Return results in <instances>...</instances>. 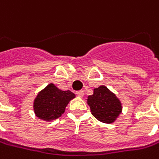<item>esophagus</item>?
<instances>
[{"label":"esophagus","mask_w":159,"mask_h":159,"mask_svg":"<svg viewBox=\"0 0 159 159\" xmlns=\"http://www.w3.org/2000/svg\"><path fill=\"white\" fill-rule=\"evenodd\" d=\"M76 94H77V96H79V97H80V98H82V97L84 96V91L83 90H80V91L76 92Z\"/></svg>","instance_id":"esophagus-1"}]
</instances>
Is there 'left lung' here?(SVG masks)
Instances as JSON below:
<instances>
[{
	"label": "left lung",
	"instance_id": "left-lung-1",
	"mask_svg": "<svg viewBox=\"0 0 159 159\" xmlns=\"http://www.w3.org/2000/svg\"><path fill=\"white\" fill-rule=\"evenodd\" d=\"M87 103L92 115L102 123H115L123 111L122 102L104 85L94 89L93 95L88 97Z\"/></svg>",
	"mask_w": 159,
	"mask_h": 159
}]
</instances>
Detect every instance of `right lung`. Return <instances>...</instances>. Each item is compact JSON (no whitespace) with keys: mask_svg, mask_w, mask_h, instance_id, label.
Returning a JSON list of instances; mask_svg holds the SVG:
<instances>
[{"mask_svg":"<svg viewBox=\"0 0 159 159\" xmlns=\"http://www.w3.org/2000/svg\"><path fill=\"white\" fill-rule=\"evenodd\" d=\"M75 94L70 90H61L54 84H48L38 92L33 103L34 113L37 118L50 122L58 119L65 112V108Z\"/></svg>","mask_w":159,"mask_h":159,"instance_id":"obj_1","label":"right lung"}]
</instances>
